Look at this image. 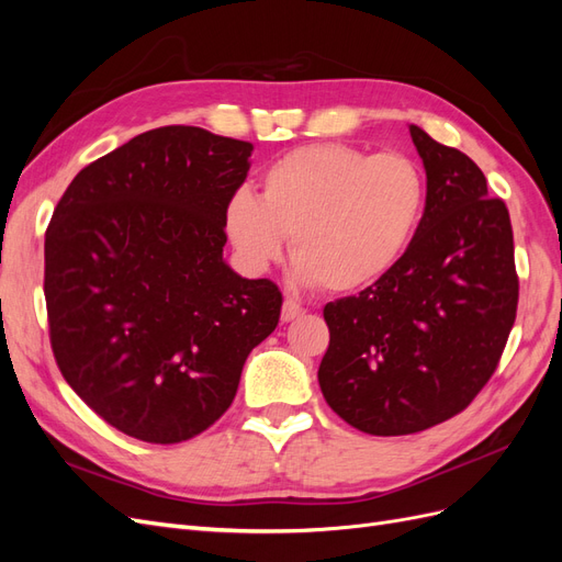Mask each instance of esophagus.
I'll list each match as a JSON object with an SVG mask.
<instances>
[{
	"instance_id": "34e87169",
	"label": "esophagus",
	"mask_w": 562,
	"mask_h": 562,
	"mask_svg": "<svg viewBox=\"0 0 562 562\" xmlns=\"http://www.w3.org/2000/svg\"><path fill=\"white\" fill-rule=\"evenodd\" d=\"M300 316H304V310L300 307V304L295 300H285L283 307H281V321L283 323H291V321H295Z\"/></svg>"
}]
</instances>
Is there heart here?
Listing matches in <instances>:
<instances>
[{
    "instance_id": "obj_1",
    "label": "heart",
    "mask_w": 562,
    "mask_h": 562,
    "mask_svg": "<svg viewBox=\"0 0 562 562\" xmlns=\"http://www.w3.org/2000/svg\"><path fill=\"white\" fill-rule=\"evenodd\" d=\"M424 206L427 178L411 155L321 143L271 161L260 196L239 187L225 203V232L250 271L277 262L291 239L302 281L351 293L401 260Z\"/></svg>"
}]
</instances>
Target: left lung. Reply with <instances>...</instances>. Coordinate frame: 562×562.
Segmentation results:
<instances>
[{"mask_svg":"<svg viewBox=\"0 0 562 562\" xmlns=\"http://www.w3.org/2000/svg\"><path fill=\"white\" fill-rule=\"evenodd\" d=\"M427 206L401 260L366 291L328 302L323 398L372 436L417 434L462 413L514 328L512 220L464 151L411 124Z\"/></svg>","mask_w":562,"mask_h":562,"instance_id":"8db88e82","label":"left lung"}]
</instances>
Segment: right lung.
<instances>
[{
	"mask_svg": "<svg viewBox=\"0 0 562 562\" xmlns=\"http://www.w3.org/2000/svg\"><path fill=\"white\" fill-rule=\"evenodd\" d=\"M252 145L164 126L81 168L50 217L44 295L63 378L145 443H180L232 405L283 297L225 262V203Z\"/></svg>",
	"mask_w": 562,
	"mask_h": 562,
	"instance_id": "right-lung-1",
	"label": "right lung"
}]
</instances>
